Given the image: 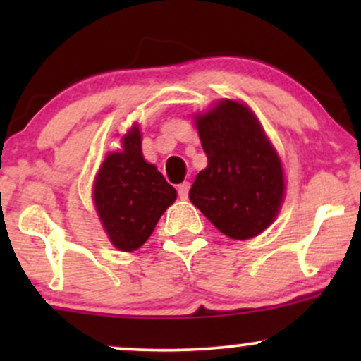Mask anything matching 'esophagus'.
Here are the masks:
<instances>
[{"label":"esophagus","instance_id":"1","mask_svg":"<svg viewBox=\"0 0 361 361\" xmlns=\"http://www.w3.org/2000/svg\"><path fill=\"white\" fill-rule=\"evenodd\" d=\"M188 192H190L188 181H183L181 185H178V195H180L181 200H186V198H188Z\"/></svg>","mask_w":361,"mask_h":361}]
</instances>
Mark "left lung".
Returning a JSON list of instances; mask_svg holds the SVG:
<instances>
[{"label": "left lung", "instance_id": "left-lung-1", "mask_svg": "<svg viewBox=\"0 0 361 361\" xmlns=\"http://www.w3.org/2000/svg\"><path fill=\"white\" fill-rule=\"evenodd\" d=\"M207 159L190 200L231 239H250L275 221L285 195L281 161L243 103L221 100L195 117Z\"/></svg>", "mask_w": 361, "mask_h": 361}]
</instances>
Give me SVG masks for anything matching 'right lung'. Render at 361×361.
<instances>
[{
  "mask_svg": "<svg viewBox=\"0 0 361 361\" xmlns=\"http://www.w3.org/2000/svg\"><path fill=\"white\" fill-rule=\"evenodd\" d=\"M93 200L103 229L120 251H135L147 241L176 190L149 164L134 126L122 137V151L110 152L94 180Z\"/></svg>",
  "mask_w": 361,
  "mask_h": 361,
  "instance_id": "obj_1",
  "label": "right lung"
}]
</instances>
